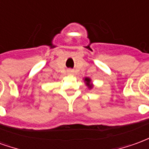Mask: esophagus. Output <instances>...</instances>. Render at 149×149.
<instances>
[{
    "label": "esophagus",
    "instance_id": "1",
    "mask_svg": "<svg viewBox=\"0 0 149 149\" xmlns=\"http://www.w3.org/2000/svg\"><path fill=\"white\" fill-rule=\"evenodd\" d=\"M73 70H72V69H68V73H69V74H72V73H73Z\"/></svg>",
    "mask_w": 149,
    "mask_h": 149
}]
</instances>
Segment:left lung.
<instances>
[{"label":"left lung","mask_w":149,"mask_h":149,"mask_svg":"<svg viewBox=\"0 0 149 149\" xmlns=\"http://www.w3.org/2000/svg\"><path fill=\"white\" fill-rule=\"evenodd\" d=\"M84 82H85V84L87 85L88 88H93V84H91V79L88 77H85L84 78Z\"/></svg>","instance_id":"8db88e82"}]
</instances>
